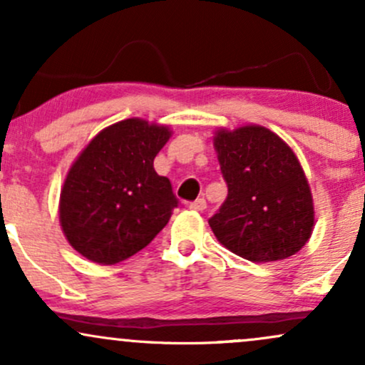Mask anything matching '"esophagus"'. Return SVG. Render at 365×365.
<instances>
[{"mask_svg": "<svg viewBox=\"0 0 365 365\" xmlns=\"http://www.w3.org/2000/svg\"><path fill=\"white\" fill-rule=\"evenodd\" d=\"M190 209H194V211H204V209H206V200L204 199L194 200V202L190 204Z\"/></svg>", "mask_w": 365, "mask_h": 365, "instance_id": "obj_1", "label": "esophagus"}]
</instances>
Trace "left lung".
I'll return each mask as SVG.
<instances>
[{"label": "left lung", "instance_id": "1", "mask_svg": "<svg viewBox=\"0 0 365 365\" xmlns=\"http://www.w3.org/2000/svg\"><path fill=\"white\" fill-rule=\"evenodd\" d=\"M212 144L228 185L209 220L217 242L252 262L299 252L312 235L314 200L293 149L261 125L217 128Z\"/></svg>", "mask_w": 365, "mask_h": 365}]
</instances>
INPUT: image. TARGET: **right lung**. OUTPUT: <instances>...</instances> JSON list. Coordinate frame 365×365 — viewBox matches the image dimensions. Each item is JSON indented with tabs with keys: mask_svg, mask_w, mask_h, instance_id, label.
Instances as JSON below:
<instances>
[{
	"mask_svg": "<svg viewBox=\"0 0 365 365\" xmlns=\"http://www.w3.org/2000/svg\"><path fill=\"white\" fill-rule=\"evenodd\" d=\"M168 125L127 118L103 128L75 159L60 194L63 235L98 264L132 257L165 228L178 200L154 158Z\"/></svg>",
	"mask_w": 365,
	"mask_h": 365,
	"instance_id": "obj_1",
	"label": "right lung"
}]
</instances>
